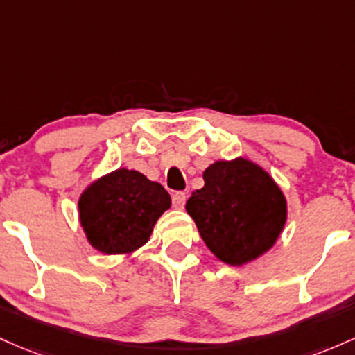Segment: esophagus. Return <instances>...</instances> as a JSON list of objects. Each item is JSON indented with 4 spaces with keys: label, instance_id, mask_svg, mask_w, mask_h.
Here are the masks:
<instances>
[{
    "label": "esophagus",
    "instance_id": "1",
    "mask_svg": "<svg viewBox=\"0 0 355 355\" xmlns=\"http://www.w3.org/2000/svg\"><path fill=\"white\" fill-rule=\"evenodd\" d=\"M186 199H188V194L182 193V191H178V193L173 194V206L176 209H182L186 205Z\"/></svg>",
    "mask_w": 355,
    "mask_h": 355
}]
</instances>
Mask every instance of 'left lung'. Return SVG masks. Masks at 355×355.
Returning a JSON list of instances; mask_svg holds the SVG:
<instances>
[{
  "mask_svg": "<svg viewBox=\"0 0 355 355\" xmlns=\"http://www.w3.org/2000/svg\"><path fill=\"white\" fill-rule=\"evenodd\" d=\"M202 178L186 211L211 252L228 265H245L272 248L286 220L273 179L246 159L214 162Z\"/></svg>",
  "mask_w": 355,
  "mask_h": 355,
  "instance_id": "obj_1",
  "label": "left lung"
}]
</instances>
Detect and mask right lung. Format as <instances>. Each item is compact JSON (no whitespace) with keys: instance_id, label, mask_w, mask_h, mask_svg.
<instances>
[{"instance_id":"add662e5","label":"right lung","mask_w":355,"mask_h":355,"mask_svg":"<svg viewBox=\"0 0 355 355\" xmlns=\"http://www.w3.org/2000/svg\"><path fill=\"white\" fill-rule=\"evenodd\" d=\"M169 206L171 196L159 182L129 169L95 181L78 201L87 240L107 254L132 252L147 243Z\"/></svg>"}]
</instances>
